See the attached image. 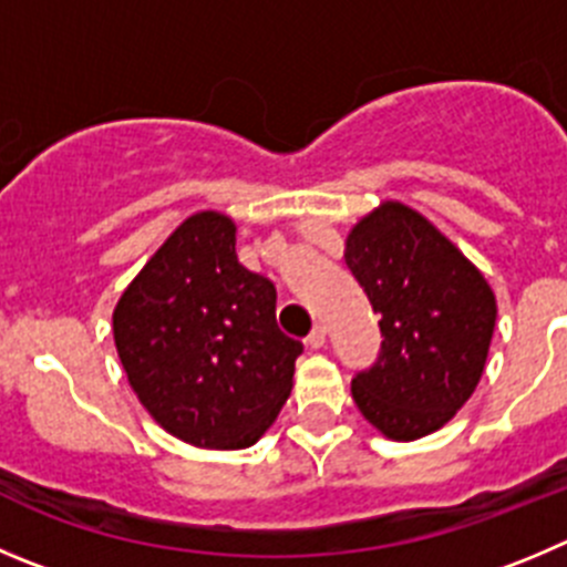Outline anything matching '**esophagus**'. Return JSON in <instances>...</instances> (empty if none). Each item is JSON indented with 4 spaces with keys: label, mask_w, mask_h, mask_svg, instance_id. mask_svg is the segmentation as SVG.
I'll use <instances>...</instances> for the list:
<instances>
[{
    "label": "esophagus",
    "mask_w": 567,
    "mask_h": 567,
    "mask_svg": "<svg viewBox=\"0 0 567 567\" xmlns=\"http://www.w3.org/2000/svg\"><path fill=\"white\" fill-rule=\"evenodd\" d=\"M327 343V330L321 324H316L313 330H310V336H308V347H313V349H321Z\"/></svg>",
    "instance_id": "1"
}]
</instances>
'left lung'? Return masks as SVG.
I'll list each match as a JSON object with an SVG mask.
<instances>
[{
  "label": "left lung",
  "instance_id": "8db88e82",
  "mask_svg": "<svg viewBox=\"0 0 567 567\" xmlns=\"http://www.w3.org/2000/svg\"><path fill=\"white\" fill-rule=\"evenodd\" d=\"M347 268L380 313V352L352 378L374 427L411 442L470 400L495 330V296L478 268L403 204H383L347 237Z\"/></svg>",
  "mask_w": 567,
  "mask_h": 567
}]
</instances>
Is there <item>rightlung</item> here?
<instances>
[{
    "label": "right lung",
    "mask_w": 567,
    "mask_h": 567,
    "mask_svg": "<svg viewBox=\"0 0 567 567\" xmlns=\"http://www.w3.org/2000/svg\"><path fill=\"white\" fill-rule=\"evenodd\" d=\"M120 361L173 436L215 451L257 442L293 383L301 341L277 327V288L237 262L235 224L184 220L114 310Z\"/></svg>",
    "instance_id": "add662e5"
}]
</instances>
